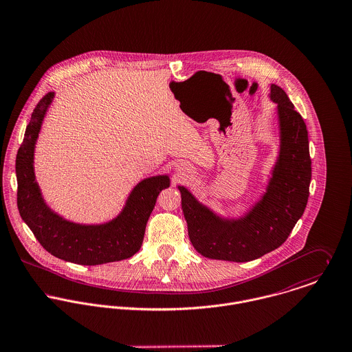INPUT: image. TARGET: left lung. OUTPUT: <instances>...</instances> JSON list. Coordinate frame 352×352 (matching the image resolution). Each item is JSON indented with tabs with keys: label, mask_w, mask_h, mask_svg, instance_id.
I'll return each mask as SVG.
<instances>
[{
	"label": "left lung",
	"mask_w": 352,
	"mask_h": 352,
	"mask_svg": "<svg viewBox=\"0 0 352 352\" xmlns=\"http://www.w3.org/2000/svg\"><path fill=\"white\" fill-rule=\"evenodd\" d=\"M269 96L276 105L279 151L266 192L252 208L237 219L223 217L178 186L190 241L205 258L258 259L285 243L307 208L312 178L307 125L282 87L273 83Z\"/></svg>",
	"instance_id": "obj_1"
}]
</instances>
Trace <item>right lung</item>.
<instances>
[{
  "label": "right lung",
  "instance_id": "obj_1",
  "mask_svg": "<svg viewBox=\"0 0 352 352\" xmlns=\"http://www.w3.org/2000/svg\"><path fill=\"white\" fill-rule=\"evenodd\" d=\"M54 97L52 91L45 94L34 109L16 157L20 216L43 248L59 259L85 266L128 259L140 250L157 195L170 186V178L164 174L140 181L122 210L102 224H79L54 212L43 198L34 167L40 129Z\"/></svg>",
  "mask_w": 352,
  "mask_h": 352
}]
</instances>
